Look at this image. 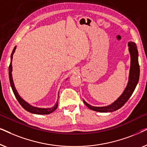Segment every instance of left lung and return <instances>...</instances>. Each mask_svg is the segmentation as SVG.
I'll return each mask as SVG.
<instances>
[{
  "instance_id": "obj_1",
  "label": "left lung",
  "mask_w": 147,
  "mask_h": 147,
  "mask_svg": "<svg viewBox=\"0 0 147 147\" xmlns=\"http://www.w3.org/2000/svg\"><path fill=\"white\" fill-rule=\"evenodd\" d=\"M128 51L130 55V67L128 82L122 94L114 102L106 106H93L88 104L85 100L83 102L85 105L90 110L99 112H111L116 111L124 106L128 101L137 85L140 76V67L138 64V53L137 47L134 42L128 43Z\"/></svg>"
}]
</instances>
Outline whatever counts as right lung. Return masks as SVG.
<instances>
[{
  "label": "right lung",
  "instance_id": "right-lung-1",
  "mask_svg": "<svg viewBox=\"0 0 147 147\" xmlns=\"http://www.w3.org/2000/svg\"><path fill=\"white\" fill-rule=\"evenodd\" d=\"M16 48H17V46H15V47H14L13 51H12V53L11 55V63H10V65L9 67V76L10 84H11V88L12 90H13V92L14 94H15L16 98H17L18 102H19V104L22 106V107H23L25 110H27V111L31 112V113L35 114H49L52 113V112L55 111V110L57 109V106H58V99L57 100V102H56V103L55 104V105L52 106L51 108H39V107H35V106L31 105V104L26 102L25 100H23V98L20 96L19 93H18L17 89L15 88V84H14L13 76H12V71H13L12 61H13V54L15 52ZM66 80H67V79H66ZM58 94H59V92H58ZM58 97H59V96H58Z\"/></svg>",
  "mask_w": 147,
  "mask_h": 147
}]
</instances>
